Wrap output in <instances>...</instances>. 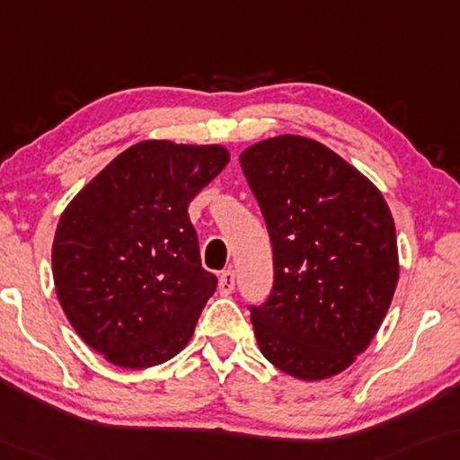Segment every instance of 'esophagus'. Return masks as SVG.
<instances>
[{"mask_svg": "<svg viewBox=\"0 0 460 460\" xmlns=\"http://www.w3.org/2000/svg\"><path fill=\"white\" fill-rule=\"evenodd\" d=\"M218 289H221V294L225 296H229L233 289H235V270H223L221 277H218Z\"/></svg>", "mask_w": 460, "mask_h": 460, "instance_id": "obj_1", "label": "esophagus"}]
</instances>
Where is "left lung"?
<instances>
[{
  "mask_svg": "<svg viewBox=\"0 0 460 460\" xmlns=\"http://www.w3.org/2000/svg\"><path fill=\"white\" fill-rule=\"evenodd\" d=\"M239 164L273 243V292L250 306L264 358L304 381L333 377L367 350L398 283L384 196L319 141L279 135Z\"/></svg>",
  "mask_w": 460,
  "mask_h": 460,
  "instance_id": "obj_1",
  "label": "left lung"
}]
</instances>
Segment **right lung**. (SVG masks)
Returning a JSON list of instances; mask_svg holds the SVG:
<instances>
[{
  "instance_id": "1",
  "label": "right lung",
  "mask_w": 460,
  "mask_h": 460,
  "mask_svg": "<svg viewBox=\"0 0 460 460\" xmlns=\"http://www.w3.org/2000/svg\"><path fill=\"white\" fill-rule=\"evenodd\" d=\"M229 163L223 146L135 144L76 193L51 269L70 325L116 367L163 365L191 340L217 277L187 206Z\"/></svg>"
}]
</instances>
